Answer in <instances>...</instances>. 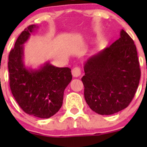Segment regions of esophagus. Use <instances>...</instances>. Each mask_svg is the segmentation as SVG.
I'll return each mask as SVG.
<instances>
[{
    "label": "esophagus",
    "mask_w": 147,
    "mask_h": 147,
    "mask_svg": "<svg viewBox=\"0 0 147 147\" xmlns=\"http://www.w3.org/2000/svg\"><path fill=\"white\" fill-rule=\"evenodd\" d=\"M72 74L73 75V77L75 78H78V77L80 76L81 75V69L78 67H75L72 69Z\"/></svg>",
    "instance_id": "obj_1"
}]
</instances>
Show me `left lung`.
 Returning <instances> with one entry per match:
<instances>
[{
    "label": "left lung",
    "mask_w": 147,
    "mask_h": 147,
    "mask_svg": "<svg viewBox=\"0 0 147 147\" xmlns=\"http://www.w3.org/2000/svg\"><path fill=\"white\" fill-rule=\"evenodd\" d=\"M84 99L90 109L102 115L117 113L129 106L139 83L137 51L124 30L120 38L84 63Z\"/></svg>",
    "instance_id": "left-lung-1"
}]
</instances>
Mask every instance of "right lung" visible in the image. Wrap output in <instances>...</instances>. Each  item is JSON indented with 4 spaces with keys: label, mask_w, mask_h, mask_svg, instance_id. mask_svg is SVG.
I'll list each match as a JSON object with an SVG mask.
<instances>
[{
    "label": "right lung",
    "mask_w": 147,
    "mask_h": 147,
    "mask_svg": "<svg viewBox=\"0 0 147 147\" xmlns=\"http://www.w3.org/2000/svg\"><path fill=\"white\" fill-rule=\"evenodd\" d=\"M38 27L31 25L18 38L8 56L10 87L19 106L26 113L47 119L62 107L65 89L72 80L69 67H57L45 63L38 69L26 67L24 45Z\"/></svg>",
    "instance_id": "right-lung-1"
}]
</instances>
